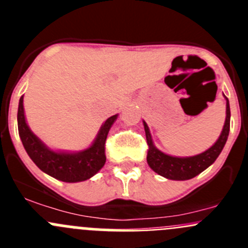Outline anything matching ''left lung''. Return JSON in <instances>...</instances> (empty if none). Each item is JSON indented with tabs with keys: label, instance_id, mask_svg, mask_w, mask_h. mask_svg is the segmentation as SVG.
Masks as SVG:
<instances>
[{
	"label": "left lung",
	"instance_id": "obj_1",
	"mask_svg": "<svg viewBox=\"0 0 248 248\" xmlns=\"http://www.w3.org/2000/svg\"><path fill=\"white\" fill-rule=\"evenodd\" d=\"M225 99H226V119H225V124H223L220 137L207 150L202 151L201 154L194 155V156H174V155L165 154L161 150H159L153 141L148 124L145 123V120H143L146 141H148L149 145L148 156H146L148 165L160 176L169 179V180L177 181L190 180L196 175L201 174L210 165H212L215 160L217 159L218 155L221 154L230 133L231 111H230L229 99L226 97H225Z\"/></svg>",
	"mask_w": 248,
	"mask_h": 248
}]
</instances>
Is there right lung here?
Listing matches in <instances>:
<instances>
[{
    "mask_svg": "<svg viewBox=\"0 0 248 248\" xmlns=\"http://www.w3.org/2000/svg\"><path fill=\"white\" fill-rule=\"evenodd\" d=\"M118 114L108 118L100 126L97 137L87 149L67 151L50 149L28 126L26 120L23 95L19 98L17 123L23 148L28 156L43 172L64 183H80L93 177L105 164V140Z\"/></svg>",
    "mask_w": 248,
    "mask_h": 248,
    "instance_id": "right-lung-1",
    "label": "right lung"
}]
</instances>
